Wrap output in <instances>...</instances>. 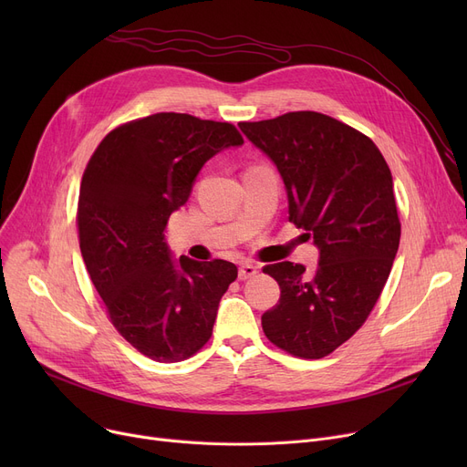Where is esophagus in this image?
Segmentation results:
<instances>
[{
    "instance_id": "1",
    "label": "esophagus",
    "mask_w": 467,
    "mask_h": 467,
    "mask_svg": "<svg viewBox=\"0 0 467 467\" xmlns=\"http://www.w3.org/2000/svg\"><path fill=\"white\" fill-rule=\"evenodd\" d=\"M255 275H257V266L252 265V263H242V266L238 268V278L240 280H248Z\"/></svg>"
}]
</instances>
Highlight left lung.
I'll return each mask as SVG.
<instances>
[{
	"label": "left lung",
	"mask_w": 467,
	"mask_h": 467,
	"mask_svg": "<svg viewBox=\"0 0 467 467\" xmlns=\"http://www.w3.org/2000/svg\"><path fill=\"white\" fill-rule=\"evenodd\" d=\"M238 127L278 168L289 221L320 252L312 276L291 261L263 268L280 285L263 331L293 356L320 359L363 326L394 265L401 223L391 171L369 138L322 113Z\"/></svg>",
	"instance_id": "obj_1"
}]
</instances>
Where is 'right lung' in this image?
<instances>
[{
	"label": "right lung",
	"instance_id": "right-lung-1",
	"mask_svg": "<svg viewBox=\"0 0 467 467\" xmlns=\"http://www.w3.org/2000/svg\"><path fill=\"white\" fill-rule=\"evenodd\" d=\"M242 143L229 122L155 113L111 130L87 164L78 208L83 261L115 329L155 361H182L206 345L238 276L223 259L178 261L164 229L202 166Z\"/></svg>",
	"mask_w": 467,
	"mask_h": 467
}]
</instances>
